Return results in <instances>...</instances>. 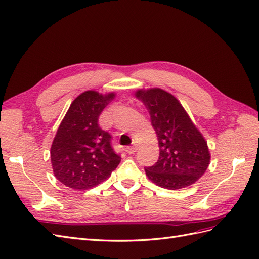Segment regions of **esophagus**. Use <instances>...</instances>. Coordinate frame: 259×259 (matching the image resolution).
I'll return each mask as SVG.
<instances>
[{"mask_svg": "<svg viewBox=\"0 0 259 259\" xmlns=\"http://www.w3.org/2000/svg\"><path fill=\"white\" fill-rule=\"evenodd\" d=\"M137 150H138V145L137 144H132L131 147L125 148V152H127L128 154H134L135 152H137Z\"/></svg>", "mask_w": 259, "mask_h": 259, "instance_id": "34e87169", "label": "esophagus"}]
</instances>
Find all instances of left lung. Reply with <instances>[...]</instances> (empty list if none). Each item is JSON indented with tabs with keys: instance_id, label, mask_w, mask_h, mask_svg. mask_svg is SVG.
Returning a JSON list of instances; mask_svg holds the SVG:
<instances>
[{
	"instance_id": "8db88e82",
	"label": "left lung",
	"mask_w": 259,
	"mask_h": 259,
	"mask_svg": "<svg viewBox=\"0 0 259 259\" xmlns=\"http://www.w3.org/2000/svg\"><path fill=\"white\" fill-rule=\"evenodd\" d=\"M135 96L149 110L160 148L157 162L145 168L149 180L170 190L196 183L207 170L211 156L207 141L183 105L158 88L138 90Z\"/></svg>"
}]
</instances>
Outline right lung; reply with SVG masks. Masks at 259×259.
I'll use <instances>...</instances> for the list:
<instances>
[{
  "label": "right lung",
  "instance_id": "add662e5",
  "mask_svg": "<svg viewBox=\"0 0 259 259\" xmlns=\"http://www.w3.org/2000/svg\"><path fill=\"white\" fill-rule=\"evenodd\" d=\"M115 93L85 91L72 102L57 130L50 157L59 182L73 189H89L106 181L121 161L111 137L98 125V117Z\"/></svg>",
  "mask_w": 259,
  "mask_h": 259
}]
</instances>
